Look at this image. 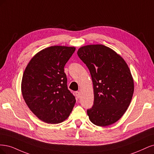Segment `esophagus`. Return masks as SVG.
I'll return each mask as SVG.
<instances>
[{"label":"esophagus","mask_w":154,"mask_h":154,"mask_svg":"<svg viewBox=\"0 0 154 154\" xmlns=\"http://www.w3.org/2000/svg\"><path fill=\"white\" fill-rule=\"evenodd\" d=\"M75 96L77 98H79V97H80V92L79 91H76L75 92Z\"/></svg>","instance_id":"34e87169"}]
</instances>
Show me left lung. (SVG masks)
<instances>
[{
  "mask_svg": "<svg viewBox=\"0 0 154 154\" xmlns=\"http://www.w3.org/2000/svg\"><path fill=\"white\" fill-rule=\"evenodd\" d=\"M77 55L90 70L94 102L87 110L90 121L105 127L116 122L127 111L134 93V81L124 59L102 45L82 47Z\"/></svg>",
  "mask_w": 154,
  "mask_h": 154,
  "instance_id": "left-lung-1",
  "label": "left lung"
}]
</instances>
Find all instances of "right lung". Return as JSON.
Returning a JSON list of instances; mask_svg holds the SVG:
<instances>
[{
	"label": "right lung",
	"instance_id": "add662e5",
	"mask_svg": "<svg viewBox=\"0 0 154 154\" xmlns=\"http://www.w3.org/2000/svg\"><path fill=\"white\" fill-rule=\"evenodd\" d=\"M75 47L52 46L34 56L24 71L22 93L31 111L44 122L64 121L75 105V97L68 89L64 67Z\"/></svg>",
	"mask_w": 154,
	"mask_h": 154
}]
</instances>
